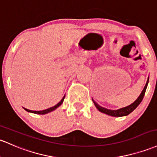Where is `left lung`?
Wrapping results in <instances>:
<instances>
[{
    "label": "left lung",
    "instance_id": "1",
    "mask_svg": "<svg viewBox=\"0 0 157 157\" xmlns=\"http://www.w3.org/2000/svg\"><path fill=\"white\" fill-rule=\"evenodd\" d=\"M147 83H148V80H147V82H146L144 89L142 90V92L140 94V95H139V97L136 100V101H134L132 104H130V106H126V107L121 108V109H117V110L107 109H106V108H104V107H102V106H99V105H98L93 99H92V101H93V102H94V105H95L96 107H97V109L99 110L100 112H101V113H105V114H107L109 115H111V116H114V117L124 116V115H127L130 114V113H132V112L133 111V110L135 109L138 106H139V104L142 102L143 98H144V93H145L146 89H147Z\"/></svg>",
    "mask_w": 157,
    "mask_h": 157
}]
</instances>
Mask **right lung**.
Segmentation results:
<instances>
[{"label": "right lung", "instance_id": "right-lung-1", "mask_svg": "<svg viewBox=\"0 0 157 157\" xmlns=\"http://www.w3.org/2000/svg\"><path fill=\"white\" fill-rule=\"evenodd\" d=\"M65 95L64 96V97L63 98V99L61 100V101H60V102L58 103L57 104L55 105L54 106H52V107L48 108V109H47L42 110V111H33V110H30V109H25H25L26 110V111L30 112V113H36V114H39V115H44V114H46V113H50V112L53 111V110H54L55 109H56V108H57L58 106H59L60 105H61L62 104H63V101H64V98H65Z\"/></svg>", "mask_w": 157, "mask_h": 157}]
</instances>
